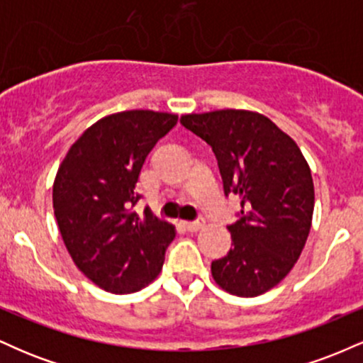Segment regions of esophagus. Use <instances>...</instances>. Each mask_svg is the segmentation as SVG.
I'll return each mask as SVG.
<instances>
[{"label":"esophagus","instance_id":"34e87169","mask_svg":"<svg viewBox=\"0 0 363 363\" xmlns=\"http://www.w3.org/2000/svg\"><path fill=\"white\" fill-rule=\"evenodd\" d=\"M182 225H184L186 230H189V232H198L199 228L205 227V220H196V222H184Z\"/></svg>","mask_w":363,"mask_h":363}]
</instances>
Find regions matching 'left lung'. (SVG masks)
I'll return each instance as SVG.
<instances>
[{
	"instance_id": "8db88e82",
	"label": "left lung",
	"mask_w": 363,
	"mask_h": 363,
	"mask_svg": "<svg viewBox=\"0 0 363 363\" xmlns=\"http://www.w3.org/2000/svg\"><path fill=\"white\" fill-rule=\"evenodd\" d=\"M181 124L213 150L225 196H240L232 247L211 262L216 285L256 297L278 285L301 257L314 213V182L301 148L252 111L186 114Z\"/></svg>"
}]
</instances>
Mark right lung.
Instances as JSON below:
<instances>
[{
    "mask_svg": "<svg viewBox=\"0 0 363 363\" xmlns=\"http://www.w3.org/2000/svg\"><path fill=\"white\" fill-rule=\"evenodd\" d=\"M176 114L124 111L102 118L72 145L57 169L52 206L78 269L111 294H133L160 273L174 225L133 210L141 167Z\"/></svg>",
    "mask_w": 363,
    "mask_h": 363,
    "instance_id": "1",
    "label": "right lung"
}]
</instances>
